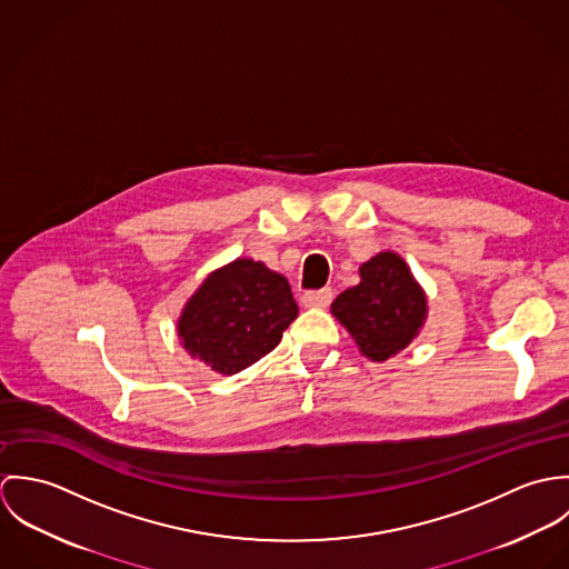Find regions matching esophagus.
Masks as SVG:
<instances>
[{
    "label": "esophagus",
    "instance_id": "obj_1",
    "mask_svg": "<svg viewBox=\"0 0 569 569\" xmlns=\"http://www.w3.org/2000/svg\"><path fill=\"white\" fill-rule=\"evenodd\" d=\"M332 302V289H318V291H307L302 296L305 307H328Z\"/></svg>",
    "mask_w": 569,
    "mask_h": 569
}]
</instances>
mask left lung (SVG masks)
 I'll use <instances>...</instances> for the list:
<instances>
[{
  "label": "left lung",
  "instance_id": "1",
  "mask_svg": "<svg viewBox=\"0 0 569 569\" xmlns=\"http://www.w3.org/2000/svg\"><path fill=\"white\" fill-rule=\"evenodd\" d=\"M359 271L361 282L339 293L330 309L366 357L386 361L403 350L425 322V293L406 260L392 251L377 253Z\"/></svg>",
  "mask_w": 569,
  "mask_h": 569
}]
</instances>
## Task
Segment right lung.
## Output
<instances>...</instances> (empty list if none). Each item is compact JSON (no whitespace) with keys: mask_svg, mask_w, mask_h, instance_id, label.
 Returning <instances> with one entry per match:
<instances>
[{"mask_svg":"<svg viewBox=\"0 0 569 569\" xmlns=\"http://www.w3.org/2000/svg\"><path fill=\"white\" fill-rule=\"evenodd\" d=\"M298 318L284 276L239 258L208 276L179 320V337L192 357L221 375H237L271 352Z\"/></svg>","mask_w":569,"mask_h":569,"instance_id":"obj_1","label":"right lung"}]
</instances>
